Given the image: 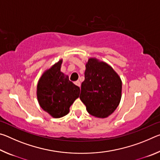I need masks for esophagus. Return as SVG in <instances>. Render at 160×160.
<instances>
[{
  "label": "esophagus",
  "instance_id": "1",
  "mask_svg": "<svg viewBox=\"0 0 160 160\" xmlns=\"http://www.w3.org/2000/svg\"><path fill=\"white\" fill-rule=\"evenodd\" d=\"M75 85H76L77 86L79 87V88H80L81 84H80V81H76V82H75Z\"/></svg>",
  "mask_w": 160,
  "mask_h": 160
}]
</instances>
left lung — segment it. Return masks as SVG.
Returning <instances> with one entry per match:
<instances>
[{
	"instance_id": "8db88e82",
	"label": "left lung",
	"mask_w": 160,
	"mask_h": 160,
	"mask_svg": "<svg viewBox=\"0 0 160 160\" xmlns=\"http://www.w3.org/2000/svg\"><path fill=\"white\" fill-rule=\"evenodd\" d=\"M121 89V78L112 67L95 58L89 59L80 99L90 114L98 118L112 114L120 103Z\"/></svg>"
}]
</instances>
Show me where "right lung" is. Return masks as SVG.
Here are the masks:
<instances>
[{"label": "right lung", "instance_id": "1", "mask_svg": "<svg viewBox=\"0 0 160 160\" xmlns=\"http://www.w3.org/2000/svg\"><path fill=\"white\" fill-rule=\"evenodd\" d=\"M62 60L47 70L37 85V99L45 112L54 118L69 112V108L80 94V88L61 72Z\"/></svg>", "mask_w": 160, "mask_h": 160}]
</instances>
